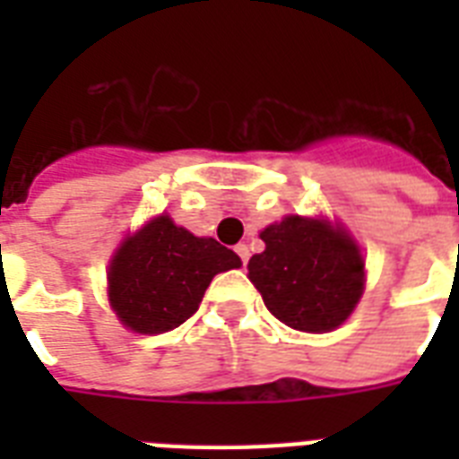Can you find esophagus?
Segmentation results:
<instances>
[{"label":"esophagus","instance_id":"1","mask_svg":"<svg viewBox=\"0 0 459 459\" xmlns=\"http://www.w3.org/2000/svg\"><path fill=\"white\" fill-rule=\"evenodd\" d=\"M236 252H238V257H240V262H243V264H247V259H250V247H247L245 243H240V245H236Z\"/></svg>","mask_w":459,"mask_h":459}]
</instances>
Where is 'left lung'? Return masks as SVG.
<instances>
[{
  "instance_id": "8db88e82",
  "label": "left lung",
  "mask_w": 459,
  "mask_h": 459,
  "mask_svg": "<svg viewBox=\"0 0 459 459\" xmlns=\"http://www.w3.org/2000/svg\"><path fill=\"white\" fill-rule=\"evenodd\" d=\"M264 252L252 255L250 281L266 309L286 326L321 333L341 326L364 288L357 245L326 221L286 216L262 230Z\"/></svg>"
}]
</instances>
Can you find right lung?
Returning <instances> with one entry per match:
<instances>
[{
    "instance_id": "add662e5",
    "label": "right lung",
    "mask_w": 459,
    "mask_h": 459,
    "mask_svg": "<svg viewBox=\"0 0 459 459\" xmlns=\"http://www.w3.org/2000/svg\"><path fill=\"white\" fill-rule=\"evenodd\" d=\"M240 257L159 216L128 238L109 266V300L118 319L138 333H164L197 312L216 273Z\"/></svg>"
}]
</instances>
